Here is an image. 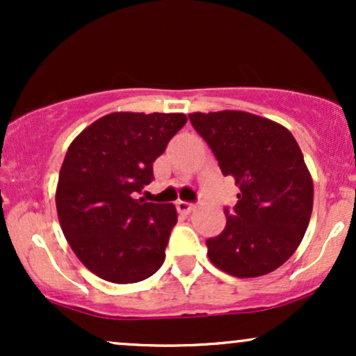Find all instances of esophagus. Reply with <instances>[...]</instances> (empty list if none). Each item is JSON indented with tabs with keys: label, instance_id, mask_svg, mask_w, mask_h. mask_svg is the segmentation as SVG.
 I'll return each instance as SVG.
<instances>
[{
	"label": "esophagus",
	"instance_id": "obj_1",
	"mask_svg": "<svg viewBox=\"0 0 356 356\" xmlns=\"http://www.w3.org/2000/svg\"><path fill=\"white\" fill-rule=\"evenodd\" d=\"M175 207H177V211L179 212H191V211H194V204L192 202H186V201H177L175 202Z\"/></svg>",
	"mask_w": 356,
	"mask_h": 356
}]
</instances>
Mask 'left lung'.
Masks as SVG:
<instances>
[{
    "mask_svg": "<svg viewBox=\"0 0 356 356\" xmlns=\"http://www.w3.org/2000/svg\"><path fill=\"white\" fill-rule=\"evenodd\" d=\"M191 124L239 187L226 227L206 241L207 256L236 277L268 275L300 246L313 211V179L288 129L241 110L194 112Z\"/></svg>",
    "mask_w": 356,
    "mask_h": 356,
    "instance_id": "obj_1",
    "label": "left lung"
}]
</instances>
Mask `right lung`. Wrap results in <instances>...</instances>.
I'll return each instance as SVG.
<instances>
[{"label":"right lung","mask_w":356,"mask_h":356,"mask_svg":"<svg viewBox=\"0 0 356 356\" xmlns=\"http://www.w3.org/2000/svg\"><path fill=\"white\" fill-rule=\"evenodd\" d=\"M184 113L113 112L75 137L61 164L56 212L76 257L102 280L138 283L165 259L174 204L136 199L152 164L186 125Z\"/></svg>","instance_id":"right-lung-1"}]
</instances>
